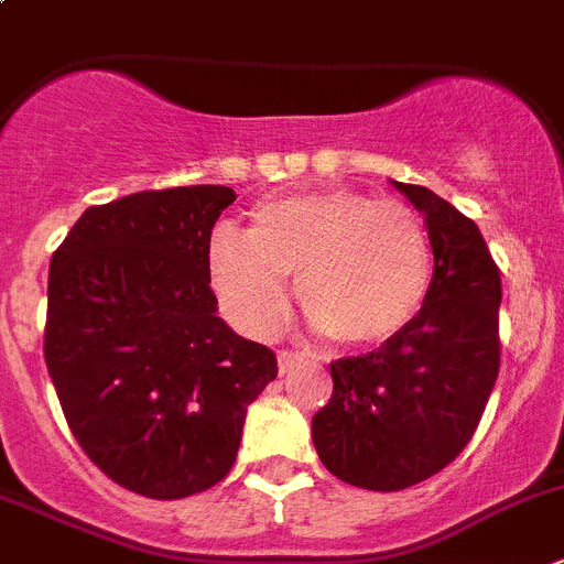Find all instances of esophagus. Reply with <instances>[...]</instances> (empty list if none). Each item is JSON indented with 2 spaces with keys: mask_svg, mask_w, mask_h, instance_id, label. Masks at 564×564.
<instances>
[{
  "mask_svg": "<svg viewBox=\"0 0 564 564\" xmlns=\"http://www.w3.org/2000/svg\"><path fill=\"white\" fill-rule=\"evenodd\" d=\"M300 356L297 354H292V350H281V354H278V370H281V376H286V372H292L294 367H300Z\"/></svg>",
  "mask_w": 564,
  "mask_h": 564,
  "instance_id": "1",
  "label": "esophagus"
}]
</instances>
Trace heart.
<instances>
[{
	"label": "heart",
	"instance_id": "obj_1",
	"mask_svg": "<svg viewBox=\"0 0 564 564\" xmlns=\"http://www.w3.org/2000/svg\"><path fill=\"white\" fill-rule=\"evenodd\" d=\"M210 286L245 334L267 339L289 312L286 278L314 328L350 347L394 339L423 312L434 245L417 210L354 188L289 194L252 210L250 234L217 228Z\"/></svg>",
	"mask_w": 564,
	"mask_h": 564
}]
</instances>
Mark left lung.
<instances>
[{
    "label": "left lung",
    "mask_w": 564,
    "mask_h": 564,
    "mask_svg": "<svg viewBox=\"0 0 564 564\" xmlns=\"http://www.w3.org/2000/svg\"><path fill=\"white\" fill-rule=\"evenodd\" d=\"M392 186L431 234V294L403 334L330 361L334 394L312 420L323 465L376 492H398L448 467L476 434L501 367V272L478 225L431 188Z\"/></svg>",
    "instance_id": "8db88e82"
}]
</instances>
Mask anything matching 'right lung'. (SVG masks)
<instances>
[{"instance_id": "1", "label": "right lung", "mask_w": 564, "mask_h": 564, "mask_svg": "<svg viewBox=\"0 0 564 564\" xmlns=\"http://www.w3.org/2000/svg\"><path fill=\"white\" fill-rule=\"evenodd\" d=\"M236 199L177 186L91 205L50 261L44 359L66 423L119 487L155 501L223 481L270 347L217 317L208 241Z\"/></svg>"}]
</instances>
